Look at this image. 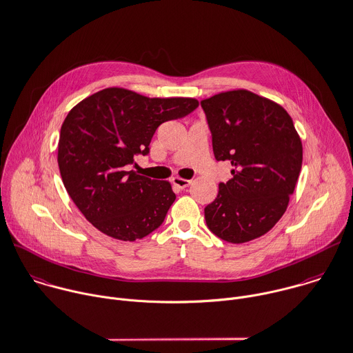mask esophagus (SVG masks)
<instances>
[{"label":"esophagus","instance_id":"1","mask_svg":"<svg viewBox=\"0 0 353 353\" xmlns=\"http://www.w3.org/2000/svg\"><path fill=\"white\" fill-rule=\"evenodd\" d=\"M172 181H173V184L176 185V187H179V188H185V187H188L190 184H191V180H187V179H181V177H173L172 179Z\"/></svg>","mask_w":353,"mask_h":353}]
</instances>
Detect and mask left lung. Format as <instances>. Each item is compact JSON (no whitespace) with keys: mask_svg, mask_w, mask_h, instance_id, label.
Here are the masks:
<instances>
[{"mask_svg":"<svg viewBox=\"0 0 353 353\" xmlns=\"http://www.w3.org/2000/svg\"><path fill=\"white\" fill-rule=\"evenodd\" d=\"M217 161H230L232 179L219 184L205 208L209 230L231 243L267 234L285 214L303 163V143L278 103L246 89L201 101Z\"/></svg>","mask_w":353,"mask_h":353,"instance_id":"1","label":"left lung"}]
</instances>
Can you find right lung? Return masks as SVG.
<instances>
[{
  "label": "right lung",
  "instance_id": "obj_1",
  "mask_svg": "<svg viewBox=\"0 0 353 353\" xmlns=\"http://www.w3.org/2000/svg\"><path fill=\"white\" fill-rule=\"evenodd\" d=\"M192 97H147L125 88L99 90L67 114L57 144L63 184L100 232L133 242L157 230L176 199L169 181L128 170L145 155L157 128L198 107Z\"/></svg>",
  "mask_w": 353,
  "mask_h": 353
}]
</instances>
